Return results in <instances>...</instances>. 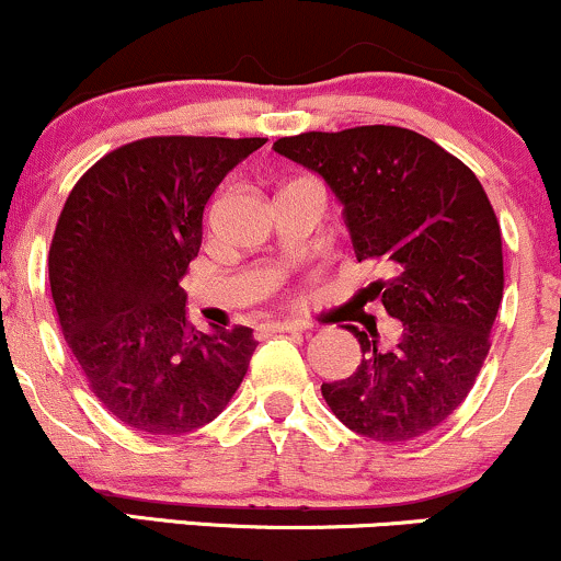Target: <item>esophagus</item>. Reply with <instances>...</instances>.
I'll return each instance as SVG.
<instances>
[{"mask_svg": "<svg viewBox=\"0 0 561 561\" xmlns=\"http://www.w3.org/2000/svg\"><path fill=\"white\" fill-rule=\"evenodd\" d=\"M263 330H266V332H306L308 324H306V321L287 319V321H272V324H266Z\"/></svg>", "mask_w": 561, "mask_h": 561, "instance_id": "obj_1", "label": "esophagus"}]
</instances>
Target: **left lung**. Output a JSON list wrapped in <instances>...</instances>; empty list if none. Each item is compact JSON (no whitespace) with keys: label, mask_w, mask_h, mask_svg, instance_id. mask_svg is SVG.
I'll use <instances>...</instances> for the list:
<instances>
[{"label":"left lung","mask_w":561,"mask_h":561,"mask_svg":"<svg viewBox=\"0 0 561 561\" xmlns=\"http://www.w3.org/2000/svg\"><path fill=\"white\" fill-rule=\"evenodd\" d=\"M274 152L319 173L343 205L358 261H382L371 282L401 337L379 351L377 330L347 327L362 364L321 385L332 414L379 443L414 440L448 420L485 362L504 298L501 227L472 171L422 134L401 126L308 131Z\"/></svg>","instance_id":"obj_1"}]
</instances>
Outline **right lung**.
Returning <instances> with one entry per match:
<instances>
[{
	"label": "right lung",
	"mask_w": 561,
	"mask_h": 561,
	"mask_svg": "<svg viewBox=\"0 0 561 561\" xmlns=\"http://www.w3.org/2000/svg\"><path fill=\"white\" fill-rule=\"evenodd\" d=\"M266 139L150 137L79 179L49 248V287L70 353L102 405L145 435L214 422L240 388L250 327L197 332L179 287L224 176Z\"/></svg>",
	"instance_id": "obj_1"
}]
</instances>
